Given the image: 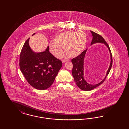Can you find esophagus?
I'll return each mask as SVG.
<instances>
[{"mask_svg": "<svg viewBox=\"0 0 129 129\" xmlns=\"http://www.w3.org/2000/svg\"><path fill=\"white\" fill-rule=\"evenodd\" d=\"M69 61V60L68 59H64L62 60V63H65L67 62V61Z\"/></svg>", "mask_w": 129, "mask_h": 129, "instance_id": "34e87169", "label": "esophagus"}]
</instances>
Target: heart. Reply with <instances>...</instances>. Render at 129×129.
Instances as JSON below:
<instances>
[{"instance_id": "b5f03b06", "label": "heart", "mask_w": 129, "mask_h": 129, "mask_svg": "<svg viewBox=\"0 0 129 129\" xmlns=\"http://www.w3.org/2000/svg\"><path fill=\"white\" fill-rule=\"evenodd\" d=\"M87 42V36L81 31H68L57 35L54 41H51L49 48L51 53L57 58L62 57L64 48L65 53L70 57H76L84 50Z\"/></svg>"}]
</instances>
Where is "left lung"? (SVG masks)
<instances>
[{"instance_id":"left-lung-1","label":"left lung","mask_w":129,"mask_h":129,"mask_svg":"<svg viewBox=\"0 0 129 129\" xmlns=\"http://www.w3.org/2000/svg\"><path fill=\"white\" fill-rule=\"evenodd\" d=\"M90 31L93 36V39L91 42V45L96 43H104L106 46V47L108 48L109 51L110 57H111V62H110L109 69L106 72V77L102 81L98 84L92 85V84H89L86 81V79H85V77H84V59H85L86 52L87 49L83 51L80 54L78 55V56H77V57L72 59L71 62L73 64V69L72 70V76L74 78L75 81L76 82L77 85L80 89L84 91H90V90H93L95 87H98V86L100 85L102 83H103V82H104L107 76L109 73L110 71L111 70V69L112 66V64H113L112 55V53L108 44L106 43L105 39H104L101 35L92 31Z\"/></svg>"}]
</instances>
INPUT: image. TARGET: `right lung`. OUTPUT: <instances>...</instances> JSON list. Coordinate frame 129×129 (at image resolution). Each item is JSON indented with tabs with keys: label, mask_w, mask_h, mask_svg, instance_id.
Here are the masks:
<instances>
[{
	"label": "right lung",
	"mask_w": 129,
	"mask_h": 129,
	"mask_svg": "<svg viewBox=\"0 0 129 129\" xmlns=\"http://www.w3.org/2000/svg\"><path fill=\"white\" fill-rule=\"evenodd\" d=\"M29 39L24 43L20 53V70L31 86L39 90H45L53 84L62 67V62L51 54L49 46L44 51L35 52L29 45Z\"/></svg>",
	"instance_id": "add662e5"
}]
</instances>
